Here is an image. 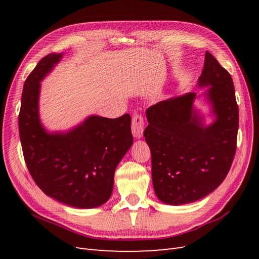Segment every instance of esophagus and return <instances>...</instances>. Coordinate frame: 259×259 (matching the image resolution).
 <instances>
[{
  "label": "esophagus",
  "mask_w": 259,
  "mask_h": 259,
  "mask_svg": "<svg viewBox=\"0 0 259 259\" xmlns=\"http://www.w3.org/2000/svg\"><path fill=\"white\" fill-rule=\"evenodd\" d=\"M132 133L135 138H142L144 135V117L142 114L136 113L132 119Z\"/></svg>",
  "instance_id": "obj_1"
}]
</instances>
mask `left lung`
Returning <instances> with one entry per match:
<instances>
[{
	"label": "left lung",
	"instance_id": "8db88e82",
	"mask_svg": "<svg viewBox=\"0 0 259 259\" xmlns=\"http://www.w3.org/2000/svg\"><path fill=\"white\" fill-rule=\"evenodd\" d=\"M213 122L194 107L200 96L186 93L147 109L144 132L151 151L152 184L158 199L183 205L206 197L221 185L237 149L239 108L231 75L210 53L198 80Z\"/></svg>",
	"mask_w": 259,
	"mask_h": 259
}]
</instances>
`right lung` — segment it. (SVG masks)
<instances>
[{
    "label": "right lung",
    "mask_w": 259,
    "mask_h": 259,
    "mask_svg": "<svg viewBox=\"0 0 259 259\" xmlns=\"http://www.w3.org/2000/svg\"><path fill=\"white\" fill-rule=\"evenodd\" d=\"M64 54L43 57L23 85L18 116L23 156L37 187L75 208L98 207L110 199L116 166L133 145L131 116L90 115L64 132H50L40 119L41 82Z\"/></svg>",
    "instance_id": "1"
}]
</instances>
